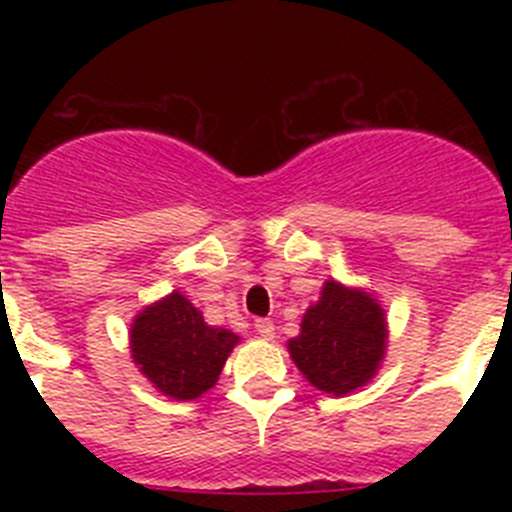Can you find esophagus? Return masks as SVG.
I'll return each instance as SVG.
<instances>
[{"label": "esophagus", "instance_id": "34e87169", "mask_svg": "<svg viewBox=\"0 0 512 512\" xmlns=\"http://www.w3.org/2000/svg\"><path fill=\"white\" fill-rule=\"evenodd\" d=\"M256 333H259L264 341H274V323H271V320H256Z\"/></svg>", "mask_w": 512, "mask_h": 512}]
</instances>
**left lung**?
Here are the masks:
<instances>
[{
	"instance_id": "1",
	"label": "left lung",
	"mask_w": 512,
	"mask_h": 512,
	"mask_svg": "<svg viewBox=\"0 0 512 512\" xmlns=\"http://www.w3.org/2000/svg\"><path fill=\"white\" fill-rule=\"evenodd\" d=\"M387 315L372 292L328 279L302 315L287 351L302 377L325 395H351L377 377L387 354Z\"/></svg>"
}]
</instances>
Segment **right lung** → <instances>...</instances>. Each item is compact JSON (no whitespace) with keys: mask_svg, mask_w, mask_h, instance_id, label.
<instances>
[{"mask_svg":"<svg viewBox=\"0 0 512 512\" xmlns=\"http://www.w3.org/2000/svg\"><path fill=\"white\" fill-rule=\"evenodd\" d=\"M238 343L241 336L207 325L200 307L176 289L143 307L130 323L133 364L161 395L174 400H197L212 390Z\"/></svg>","mask_w":512,"mask_h":512,"instance_id":"1","label":"right lung"}]
</instances>
